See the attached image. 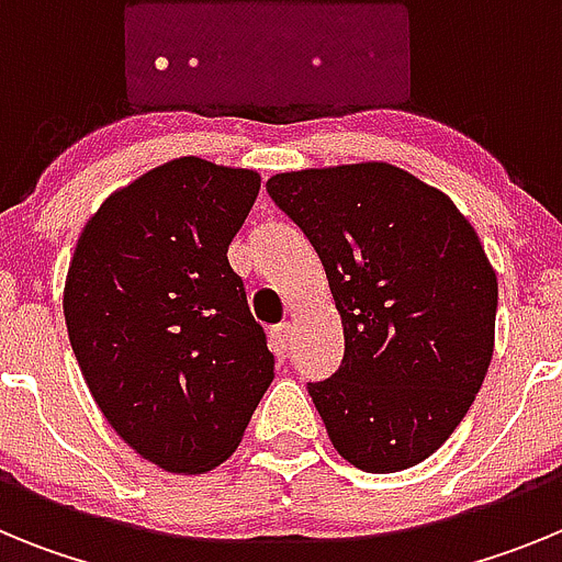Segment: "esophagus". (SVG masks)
Here are the masks:
<instances>
[{
  "mask_svg": "<svg viewBox=\"0 0 562 562\" xmlns=\"http://www.w3.org/2000/svg\"><path fill=\"white\" fill-rule=\"evenodd\" d=\"M290 340H292V326L290 324H281L272 329V346H276L278 355H286L290 349Z\"/></svg>",
  "mask_w": 562,
  "mask_h": 562,
  "instance_id": "obj_1",
  "label": "esophagus"
}]
</instances>
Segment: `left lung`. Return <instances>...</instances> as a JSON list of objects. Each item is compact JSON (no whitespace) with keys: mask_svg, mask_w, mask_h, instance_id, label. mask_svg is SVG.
I'll list each match as a JSON object with an SVG mask.
<instances>
[{"mask_svg":"<svg viewBox=\"0 0 562 562\" xmlns=\"http://www.w3.org/2000/svg\"><path fill=\"white\" fill-rule=\"evenodd\" d=\"M326 270L340 369L310 396L342 459L366 473L419 464L473 405L495 349L498 278L448 193L382 160L267 180Z\"/></svg>","mask_w":562,"mask_h":562,"instance_id":"1","label":"left lung"}]
</instances>
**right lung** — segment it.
<instances>
[{
    "label": "right lung",
    "instance_id": "obj_1",
    "mask_svg": "<svg viewBox=\"0 0 562 562\" xmlns=\"http://www.w3.org/2000/svg\"><path fill=\"white\" fill-rule=\"evenodd\" d=\"M261 188L252 168L177 157L109 193L64 281L69 342L134 453L200 475L236 453L276 357L227 247Z\"/></svg>",
    "mask_w": 562,
    "mask_h": 562
}]
</instances>
